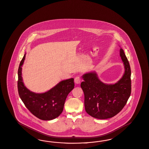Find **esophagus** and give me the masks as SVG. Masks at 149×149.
Here are the masks:
<instances>
[{"mask_svg": "<svg viewBox=\"0 0 149 149\" xmlns=\"http://www.w3.org/2000/svg\"><path fill=\"white\" fill-rule=\"evenodd\" d=\"M80 81H81V79H80V77H77L75 78V79H74V82H75V84H79L80 83Z\"/></svg>", "mask_w": 149, "mask_h": 149, "instance_id": "obj_1", "label": "esophagus"}]
</instances>
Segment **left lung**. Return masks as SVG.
Listing matches in <instances>:
<instances>
[{"instance_id": "left-lung-1", "label": "left lung", "mask_w": 149, "mask_h": 149, "mask_svg": "<svg viewBox=\"0 0 149 149\" xmlns=\"http://www.w3.org/2000/svg\"><path fill=\"white\" fill-rule=\"evenodd\" d=\"M120 56L124 67V74L115 84H106L96 72H88L82 76L81 87L84 93L85 111L93 118L105 119L117 114L125 106L131 93V70L123 49Z\"/></svg>"}]
</instances>
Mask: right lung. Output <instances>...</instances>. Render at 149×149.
<instances>
[{
	"label": "right lung",
	"mask_w": 149,
	"mask_h": 149,
	"mask_svg": "<svg viewBox=\"0 0 149 149\" xmlns=\"http://www.w3.org/2000/svg\"><path fill=\"white\" fill-rule=\"evenodd\" d=\"M25 56L26 53L18 69L17 88L20 97L26 108L36 117L43 120L57 118L63 111L68 95L74 88V79L62 80L45 93L31 91L25 86L22 77V67Z\"/></svg>",
	"instance_id": "right-lung-1"
}]
</instances>
